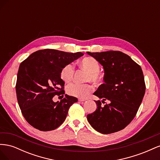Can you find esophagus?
I'll return each instance as SVG.
<instances>
[{
    "instance_id": "obj_1",
    "label": "esophagus",
    "mask_w": 160,
    "mask_h": 160,
    "mask_svg": "<svg viewBox=\"0 0 160 160\" xmlns=\"http://www.w3.org/2000/svg\"><path fill=\"white\" fill-rule=\"evenodd\" d=\"M86 100H88V99H86V98H79V101H85Z\"/></svg>"
}]
</instances>
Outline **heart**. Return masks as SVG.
Masks as SVG:
<instances>
[{"label": "heart", "instance_id": "obj_1", "mask_svg": "<svg viewBox=\"0 0 160 160\" xmlns=\"http://www.w3.org/2000/svg\"><path fill=\"white\" fill-rule=\"evenodd\" d=\"M79 64L81 68L88 71L85 77V81H91L93 83H98L101 80L99 74V62L93 57H87L82 59ZM75 73L74 67L71 63L67 64L61 70L60 77L65 83H69L73 79ZM93 90V87L91 84L85 83H71L67 87V93L70 95L84 98Z\"/></svg>", "mask_w": 160, "mask_h": 160}]
</instances>
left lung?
<instances>
[{"label": "left lung", "mask_w": 160, "mask_h": 160, "mask_svg": "<svg viewBox=\"0 0 160 160\" xmlns=\"http://www.w3.org/2000/svg\"><path fill=\"white\" fill-rule=\"evenodd\" d=\"M88 54L103 65L105 75L101 84L93 95L109 101L104 106L95 101L97 109L87 118L96 131L109 134L122 130L137 114L146 92L142 69L125 53L109 51Z\"/></svg>", "instance_id": "obj_1"}]
</instances>
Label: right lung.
<instances>
[{"instance_id":"1","label":"right lung","mask_w":160,"mask_h":160,"mask_svg":"<svg viewBox=\"0 0 160 160\" xmlns=\"http://www.w3.org/2000/svg\"><path fill=\"white\" fill-rule=\"evenodd\" d=\"M82 55L80 52L47 49L32 53L21 62L15 87L17 98L22 115L33 128L48 132L64 122L77 98L65 95L60 102L55 103L52 98L65 94L61 69Z\"/></svg>"}]
</instances>
